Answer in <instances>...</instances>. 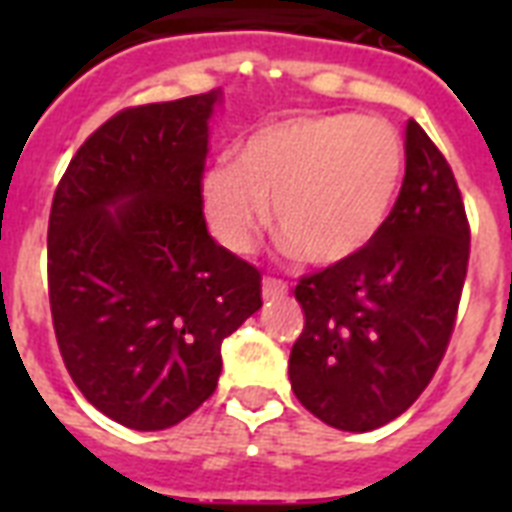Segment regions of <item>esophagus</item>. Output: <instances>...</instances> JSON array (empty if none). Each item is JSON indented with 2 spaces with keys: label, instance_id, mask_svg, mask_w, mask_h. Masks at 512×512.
I'll use <instances>...</instances> for the list:
<instances>
[{
  "label": "esophagus",
  "instance_id": "1",
  "mask_svg": "<svg viewBox=\"0 0 512 512\" xmlns=\"http://www.w3.org/2000/svg\"><path fill=\"white\" fill-rule=\"evenodd\" d=\"M289 292V287L279 279H265L263 281V300H276V297H284Z\"/></svg>",
  "mask_w": 512,
  "mask_h": 512
}]
</instances>
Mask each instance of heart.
<instances>
[{
  "label": "heart",
  "mask_w": 512,
  "mask_h": 512,
  "mask_svg": "<svg viewBox=\"0 0 512 512\" xmlns=\"http://www.w3.org/2000/svg\"><path fill=\"white\" fill-rule=\"evenodd\" d=\"M404 140L382 119L305 114L263 124L199 177L209 231L244 255L268 223L292 255L335 268L358 257L388 223L404 183Z\"/></svg>",
  "instance_id": "obj_1"
}]
</instances>
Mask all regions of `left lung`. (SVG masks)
I'll list each match as a JSON object with an SVG mask.
<instances>
[{
	"instance_id": "8db88e82",
	"label": "left lung",
	"mask_w": 512,
	"mask_h": 512,
	"mask_svg": "<svg viewBox=\"0 0 512 512\" xmlns=\"http://www.w3.org/2000/svg\"><path fill=\"white\" fill-rule=\"evenodd\" d=\"M406 175L380 236L295 289L305 327L289 353L297 401L337 430L404 414L446 353L468 273L460 188L420 124H406Z\"/></svg>"
}]
</instances>
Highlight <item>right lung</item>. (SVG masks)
I'll list each match as a JSON object with an SVG mask.
<instances>
[{"label":"right lung","mask_w":512,"mask_h":512,"mask_svg":"<svg viewBox=\"0 0 512 512\" xmlns=\"http://www.w3.org/2000/svg\"><path fill=\"white\" fill-rule=\"evenodd\" d=\"M223 90L127 108L52 199L47 276L66 369L98 412L164 430L217 388L220 345L260 311V273L207 231L199 177Z\"/></svg>","instance_id":"obj_1"}]
</instances>
